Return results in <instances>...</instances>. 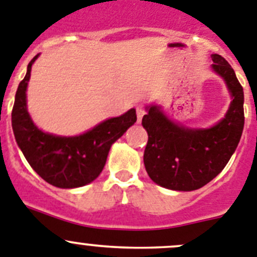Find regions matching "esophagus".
I'll list each match as a JSON object with an SVG mask.
<instances>
[{
  "mask_svg": "<svg viewBox=\"0 0 257 257\" xmlns=\"http://www.w3.org/2000/svg\"><path fill=\"white\" fill-rule=\"evenodd\" d=\"M136 111H137V120H138V123H140V121L142 120L143 115L146 114L145 106H143L142 104H140V105H138V106L136 107Z\"/></svg>",
  "mask_w": 257,
  "mask_h": 257,
  "instance_id": "34e87169",
  "label": "esophagus"
}]
</instances>
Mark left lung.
Segmentation results:
<instances>
[{"mask_svg":"<svg viewBox=\"0 0 257 257\" xmlns=\"http://www.w3.org/2000/svg\"><path fill=\"white\" fill-rule=\"evenodd\" d=\"M213 69L232 93L226 116L209 129H186L169 120L157 106H151L142 125L148 133L145 161L148 176L158 185L191 191L212 181L233 155L244 124L243 88L231 64L213 54Z\"/></svg>","mask_w":257,"mask_h":257,"instance_id":"left-lung-1","label":"left lung"}]
</instances>
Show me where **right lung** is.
I'll list each match as a JSON object with an SVG mask.
<instances>
[{
    "label": "right lung",
    "mask_w": 257,
    "mask_h": 257,
    "mask_svg": "<svg viewBox=\"0 0 257 257\" xmlns=\"http://www.w3.org/2000/svg\"><path fill=\"white\" fill-rule=\"evenodd\" d=\"M19 83L11 114L14 134L26 161L50 185L62 189L83 186L99 176L106 162L112 143L137 121L136 109L121 116L102 121L87 133L78 137H57L38 129L26 109V87L31 64Z\"/></svg>",
    "instance_id": "obj_1"
}]
</instances>
